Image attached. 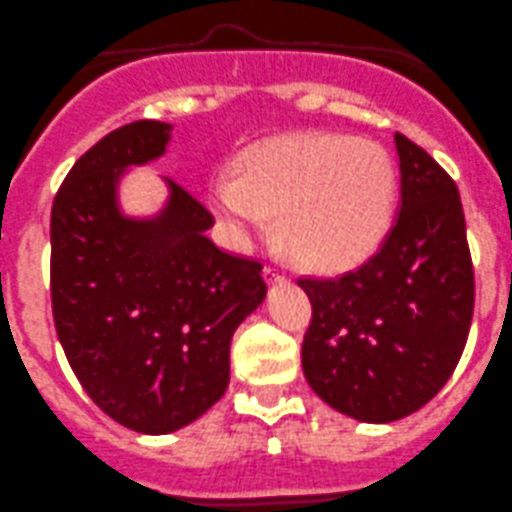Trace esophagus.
Masks as SVG:
<instances>
[{
  "mask_svg": "<svg viewBox=\"0 0 512 512\" xmlns=\"http://www.w3.org/2000/svg\"><path fill=\"white\" fill-rule=\"evenodd\" d=\"M264 276H266V281H269V284H281V281L289 279V276H286L284 271L279 269V266H266Z\"/></svg>",
  "mask_w": 512,
  "mask_h": 512,
  "instance_id": "esophagus-1",
  "label": "esophagus"
}]
</instances>
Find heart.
Instances as JSON below:
<instances>
[{"label": "heart", "instance_id": "obj_1", "mask_svg": "<svg viewBox=\"0 0 512 512\" xmlns=\"http://www.w3.org/2000/svg\"><path fill=\"white\" fill-rule=\"evenodd\" d=\"M397 173L372 140L301 133L269 140L208 188L213 213L238 243L269 231L314 269H347L382 243L392 221Z\"/></svg>", "mask_w": 512, "mask_h": 512}]
</instances>
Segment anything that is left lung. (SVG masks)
<instances>
[{
  "label": "left lung",
  "mask_w": 512,
  "mask_h": 512,
  "mask_svg": "<svg viewBox=\"0 0 512 512\" xmlns=\"http://www.w3.org/2000/svg\"><path fill=\"white\" fill-rule=\"evenodd\" d=\"M397 221L372 259L334 279H299L311 301L301 367L309 387L359 422L402 420L455 372L475 304L455 180L405 135Z\"/></svg>",
  "instance_id": "obj_1"
}]
</instances>
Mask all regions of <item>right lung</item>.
<instances>
[{
  "mask_svg": "<svg viewBox=\"0 0 512 512\" xmlns=\"http://www.w3.org/2000/svg\"><path fill=\"white\" fill-rule=\"evenodd\" d=\"M138 120L92 145L52 203V314L72 372L120 425L168 435L223 397L233 332L266 299L261 264L206 236L213 216L173 180L153 216H128L120 180L168 148Z\"/></svg>",
  "mask_w": 512,
  "mask_h": 512,
  "instance_id": "obj_1",
  "label": "right lung"
}]
</instances>
